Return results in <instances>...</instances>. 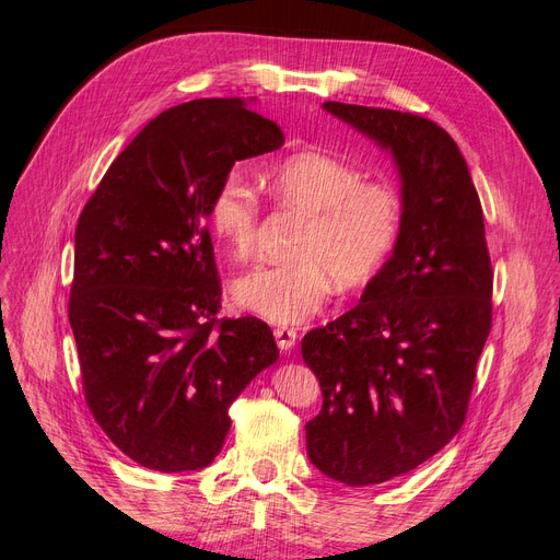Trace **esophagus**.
I'll list each match as a JSON object with an SVG mask.
<instances>
[{
    "label": "esophagus",
    "mask_w": 560,
    "mask_h": 560,
    "mask_svg": "<svg viewBox=\"0 0 560 560\" xmlns=\"http://www.w3.org/2000/svg\"><path fill=\"white\" fill-rule=\"evenodd\" d=\"M276 341H278V348L280 350H292L294 346H296V338H299V334H296V329L294 327H276Z\"/></svg>",
    "instance_id": "obj_1"
}]
</instances>
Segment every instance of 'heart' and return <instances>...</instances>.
<instances>
[{"mask_svg":"<svg viewBox=\"0 0 560 560\" xmlns=\"http://www.w3.org/2000/svg\"><path fill=\"white\" fill-rule=\"evenodd\" d=\"M362 171L325 151H299L264 175L280 208L306 214L292 249L294 261L259 266L233 284L241 306L273 325H299L325 306L334 282L358 290L378 276L399 245L406 202L389 179H362ZM210 229L235 261L257 252L261 206L238 177L217 184Z\"/></svg>","mask_w":560,"mask_h":560,"instance_id":"heart-1","label":"heart"}]
</instances>
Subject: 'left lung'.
<instances>
[{
  "instance_id": "left-lung-1",
  "label": "left lung",
  "mask_w": 560,
  "mask_h": 560,
  "mask_svg": "<svg viewBox=\"0 0 560 560\" xmlns=\"http://www.w3.org/2000/svg\"><path fill=\"white\" fill-rule=\"evenodd\" d=\"M325 109L393 151L406 202L399 245L362 301L301 341L325 399L306 425L311 463L374 486L460 432L493 325V268L477 189L442 126L397 109Z\"/></svg>"
}]
</instances>
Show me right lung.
I'll return each mask as SVG.
<instances>
[{
    "mask_svg": "<svg viewBox=\"0 0 560 560\" xmlns=\"http://www.w3.org/2000/svg\"><path fill=\"white\" fill-rule=\"evenodd\" d=\"M282 142L280 126L243 100H191L147 124L79 214L70 325L83 395L142 467H208L231 404L280 358L259 317H219L206 219L233 163Z\"/></svg>",
    "mask_w": 560,
    "mask_h": 560,
    "instance_id": "add662e5",
    "label": "right lung"
}]
</instances>
